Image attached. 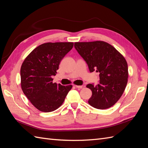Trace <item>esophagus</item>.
<instances>
[{"label":"esophagus","instance_id":"34e87169","mask_svg":"<svg viewBox=\"0 0 148 148\" xmlns=\"http://www.w3.org/2000/svg\"><path fill=\"white\" fill-rule=\"evenodd\" d=\"M75 87H76V88L79 89V90H81V89H82L84 88V86L82 85V86H75Z\"/></svg>","mask_w":148,"mask_h":148}]
</instances>
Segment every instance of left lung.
Masks as SVG:
<instances>
[{
	"label": "left lung",
	"mask_w": 148,
	"mask_h": 148,
	"mask_svg": "<svg viewBox=\"0 0 148 148\" xmlns=\"http://www.w3.org/2000/svg\"><path fill=\"white\" fill-rule=\"evenodd\" d=\"M74 47L86 62L90 73L99 74V84H88L92 91L88 103L92 107L104 110L115 105L127 84V63L114 47L102 41L76 42Z\"/></svg>",
	"instance_id": "obj_1"
}]
</instances>
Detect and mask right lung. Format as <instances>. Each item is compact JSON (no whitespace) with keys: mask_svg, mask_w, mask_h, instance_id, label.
Segmentation results:
<instances>
[{"mask_svg":"<svg viewBox=\"0 0 148 148\" xmlns=\"http://www.w3.org/2000/svg\"><path fill=\"white\" fill-rule=\"evenodd\" d=\"M74 43L40 45L31 52L21 67V84L24 94L41 112L56 110L63 103L72 85L53 83L60 61L73 49Z\"/></svg>","mask_w":148,"mask_h":148,"instance_id":"right-lung-1","label":"right lung"}]
</instances>
